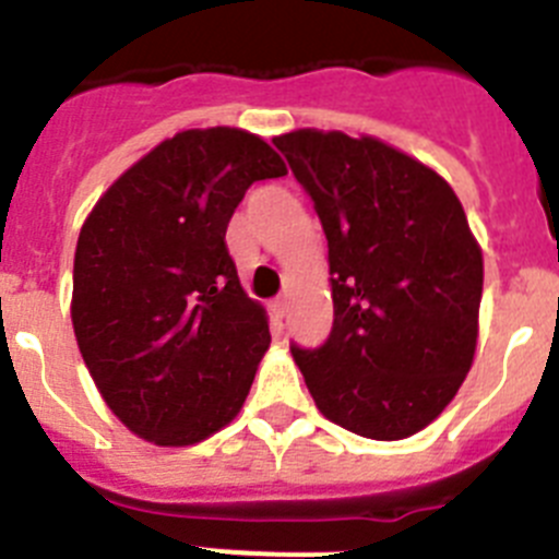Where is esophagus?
<instances>
[{
  "mask_svg": "<svg viewBox=\"0 0 559 559\" xmlns=\"http://www.w3.org/2000/svg\"><path fill=\"white\" fill-rule=\"evenodd\" d=\"M270 309H273V314L278 317V320H284V314H286V300H284V298H275L273 304H270Z\"/></svg>",
  "mask_w": 559,
  "mask_h": 559,
  "instance_id": "esophagus-1",
  "label": "esophagus"
}]
</instances>
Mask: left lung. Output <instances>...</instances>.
Instances as JSON below:
<instances>
[{
  "label": "left lung",
  "instance_id": "left-lung-1",
  "mask_svg": "<svg viewBox=\"0 0 559 559\" xmlns=\"http://www.w3.org/2000/svg\"><path fill=\"white\" fill-rule=\"evenodd\" d=\"M329 239L334 325L292 342L329 420L404 440L440 415L476 350L481 250L454 189L379 139L323 130L275 135Z\"/></svg>",
  "mask_w": 559,
  "mask_h": 559
}]
</instances>
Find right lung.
<instances>
[{"label":"right lung","instance_id":"obj_1","mask_svg":"<svg viewBox=\"0 0 559 559\" xmlns=\"http://www.w3.org/2000/svg\"><path fill=\"white\" fill-rule=\"evenodd\" d=\"M286 175L259 135L183 130L99 198L74 250L72 323L110 412L155 445H192L242 409L270 348L225 230L255 180Z\"/></svg>","mask_w":559,"mask_h":559}]
</instances>
